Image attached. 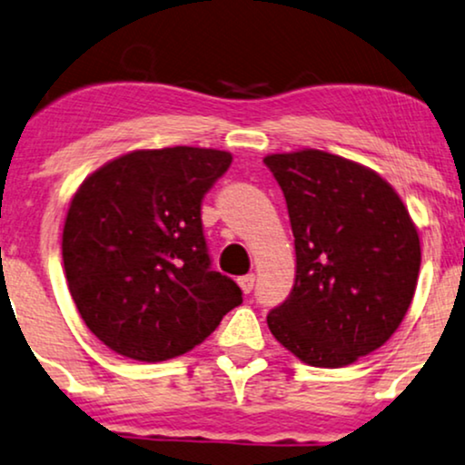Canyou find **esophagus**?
Here are the masks:
<instances>
[{"mask_svg": "<svg viewBox=\"0 0 465 465\" xmlns=\"http://www.w3.org/2000/svg\"><path fill=\"white\" fill-rule=\"evenodd\" d=\"M238 285H240V290H242L244 293H251L252 292V285H255V276H252V274L240 276Z\"/></svg>", "mask_w": 465, "mask_h": 465, "instance_id": "1", "label": "esophagus"}]
</instances>
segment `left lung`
<instances>
[{
  "instance_id": "1",
  "label": "left lung",
  "mask_w": 465,
  "mask_h": 465,
  "mask_svg": "<svg viewBox=\"0 0 465 465\" xmlns=\"http://www.w3.org/2000/svg\"><path fill=\"white\" fill-rule=\"evenodd\" d=\"M263 163L296 244V283L270 311V332L311 367H348L401 326L419 283V229L399 193L361 163L313 148Z\"/></svg>"
}]
</instances>
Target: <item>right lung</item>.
I'll return each mask as SVG.
<instances>
[{
    "mask_svg": "<svg viewBox=\"0 0 465 465\" xmlns=\"http://www.w3.org/2000/svg\"><path fill=\"white\" fill-rule=\"evenodd\" d=\"M232 154L173 145L134 150L87 175L70 199L62 257L85 326L133 361L161 362L203 343L242 302L210 270L202 199Z\"/></svg>",
    "mask_w": 465,
    "mask_h": 465,
    "instance_id": "obj_1",
    "label": "right lung"
}]
</instances>
